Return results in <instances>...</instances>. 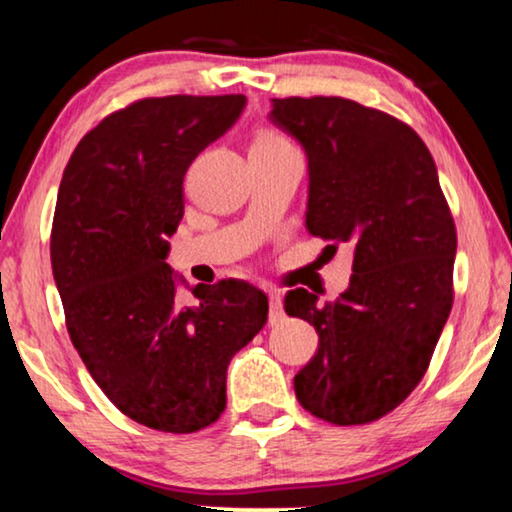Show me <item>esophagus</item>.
Segmentation results:
<instances>
[{
  "label": "esophagus",
  "mask_w": 512,
  "mask_h": 512,
  "mask_svg": "<svg viewBox=\"0 0 512 512\" xmlns=\"http://www.w3.org/2000/svg\"><path fill=\"white\" fill-rule=\"evenodd\" d=\"M284 319V303L282 293L272 291L270 293V324H279Z\"/></svg>",
  "instance_id": "esophagus-1"
}]
</instances>
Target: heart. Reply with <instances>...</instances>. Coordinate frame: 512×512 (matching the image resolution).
<instances>
[{
  "label": "heart",
  "instance_id": "heart-1",
  "mask_svg": "<svg viewBox=\"0 0 512 512\" xmlns=\"http://www.w3.org/2000/svg\"><path fill=\"white\" fill-rule=\"evenodd\" d=\"M277 146H289L284 135H279L277 130L261 128L254 137V146L251 149H277Z\"/></svg>",
  "mask_w": 512,
  "mask_h": 512
}]
</instances>
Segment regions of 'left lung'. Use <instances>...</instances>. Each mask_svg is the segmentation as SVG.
I'll return each instance as SVG.
<instances>
[{"instance_id": "obj_1", "label": "left lung", "mask_w": 512, "mask_h": 512, "mask_svg": "<svg viewBox=\"0 0 512 512\" xmlns=\"http://www.w3.org/2000/svg\"><path fill=\"white\" fill-rule=\"evenodd\" d=\"M270 121L307 153V230L354 247L338 300L284 298L319 333L296 396L324 422H375L422 382L452 310L457 230L436 163L410 125L345 97L272 100Z\"/></svg>"}]
</instances>
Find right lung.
<instances>
[{
	"mask_svg": "<svg viewBox=\"0 0 512 512\" xmlns=\"http://www.w3.org/2000/svg\"><path fill=\"white\" fill-rule=\"evenodd\" d=\"M244 104V95L132 102L76 144L60 181L51 265L69 338L104 396L156 431L214 424L230 359L268 321V296L244 279L193 286L200 305L181 307V277L165 263L186 170Z\"/></svg>",
	"mask_w": 512,
	"mask_h": 512,
	"instance_id": "obj_1",
	"label": "right lung"
}]
</instances>
